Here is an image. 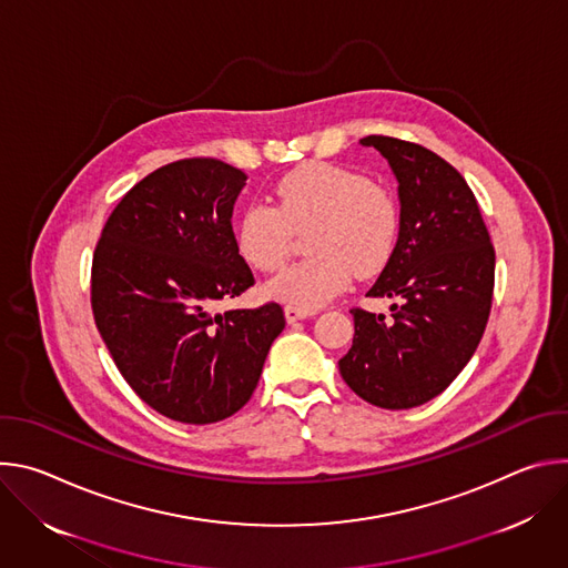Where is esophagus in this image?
I'll use <instances>...</instances> for the list:
<instances>
[{"mask_svg":"<svg viewBox=\"0 0 568 568\" xmlns=\"http://www.w3.org/2000/svg\"><path fill=\"white\" fill-rule=\"evenodd\" d=\"M314 314H316L314 307H303V305H292V303L285 305V318H287L290 323H294V321H298V318L314 316Z\"/></svg>","mask_w":568,"mask_h":568,"instance_id":"1","label":"esophagus"}]
</instances>
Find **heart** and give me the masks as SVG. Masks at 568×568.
<instances>
[{
    "instance_id": "1",
    "label": "heart",
    "mask_w": 568,
    "mask_h": 568,
    "mask_svg": "<svg viewBox=\"0 0 568 568\" xmlns=\"http://www.w3.org/2000/svg\"><path fill=\"white\" fill-rule=\"evenodd\" d=\"M307 258L287 267L267 285V294L298 305H321L339 294L353 272L379 274L390 261L402 229L395 191L364 173L312 161L274 186V206L250 204L235 222V247L258 272H276L304 231Z\"/></svg>"
}]
</instances>
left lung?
I'll return each instance as SVG.
<instances>
[{"mask_svg": "<svg viewBox=\"0 0 568 568\" xmlns=\"http://www.w3.org/2000/svg\"><path fill=\"white\" fill-rule=\"evenodd\" d=\"M397 178V247L366 296L397 298L390 316L353 307L355 337L339 359L344 382L382 409L440 395L471 359L493 307L495 247L463 175L425 145L359 139Z\"/></svg>", "mask_w": 568, "mask_h": 568, "instance_id": "1", "label": "left lung"}]
</instances>
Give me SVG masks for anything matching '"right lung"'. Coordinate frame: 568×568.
<instances>
[{
	"instance_id": "add662e5",
	"label": "right lung",
	"mask_w": 568,
	"mask_h": 568,
	"mask_svg": "<svg viewBox=\"0 0 568 568\" xmlns=\"http://www.w3.org/2000/svg\"><path fill=\"white\" fill-rule=\"evenodd\" d=\"M245 182L213 156L161 166L121 197L94 252L97 328L132 390L178 423L245 407L285 328L274 301L217 312L256 283L231 226Z\"/></svg>"
}]
</instances>
